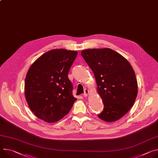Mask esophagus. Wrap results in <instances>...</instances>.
<instances>
[{"instance_id":"obj_1","label":"esophagus","mask_w":158,"mask_h":158,"mask_svg":"<svg viewBox=\"0 0 158 158\" xmlns=\"http://www.w3.org/2000/svg\"><path fill=\"white\" fill-rule=\"evenodd\" d=\"M89 91L88 89H85V90H84V94H83L84 97H86V96L89 94Z\"/></svg>"}]
</instances>
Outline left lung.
I'll list each match as a JSON object with an SVG mask.
<instances>
[{
    "mask_svg": "<svg viewBox=\"0 0 158 158\" xmlns=\"http://www.w3.org/2000/svg\"><path fill=\"white\" fill-rule=\"evenodd\" d=\"M83 59L94 74L97 91L104 109L98 117L107 122H115L130 110L137 95V81L131 64L110 48L87 49Z\"/></svg>",
    "mask_w": 158,
    "mask_h": 158,
    "instance_id": "8db88e82",
    "label": "left lung"
}]
</instances>
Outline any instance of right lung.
I'll return each instance as SVG.
<instances>
[{
  "label": "right lung",
  "mask_w": 158,
  "mask_h": 158,
  "mask_svg": "<svg viewBox=\"0 0 158 158\" xmlns=\"http://www.w3.org/2000/svg\"><path fill=\"white\" fill-rule=\"evenodd\" d=\"M76 51L54 49L40 56L28 70L24 94L30 110L48 123L58 122L69 112L77 100L68 78Z\"/></svg>",
  "instance_id": "obj_1"
}]
</instances>
